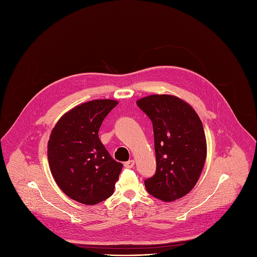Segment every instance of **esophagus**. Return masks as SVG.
I'll use <instances>...</instances> for the list:
<instances>
[{
  "label": "esophagus",
  "instance_id": "34e87169",
  "mask_svg": "<svg viewBox=\"0 0 257 257\" xmlns=\"http://www.w3.org/2000/svg\"><path fill=\"white\" fill-rule=\"evenodd\" d=\"M134 166H135L134 160H131V161L124 163V168H126V169H132V168H134Z\"/></svg>",
  "mask_w": 257,
  "mask_h": 257
}]
</instances>
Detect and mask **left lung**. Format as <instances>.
Returning a JSON list of instances; mask_svg holds the SVG:
<instances>
[{
	"mask_svg": "<svg viewBox=\"0 0 257 257\" xmlns=\"http://www.w3.org/2000/svg\"><path fill=\"white\" fill-rule=\"evenodd\" d=\"M137 105L153 125L156 172L145 180L147 191L164 202L178 200L196 184L203 171L207 143L194 109L170 94H152Z\"/></svg>",
	"mask_w": 257,
	"mask_h": 257,
	"instance_id": "8db88e82",
	"label": "left lung"
}]
</instances>
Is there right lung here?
<instances>
[{"label": "right lung", "mask_w": 257, "mask_h": 257, "mask_svg": "<svg viewBox=\"0 0 257 257\" xmlns=\"http://www.w3.org/2000/svg\"><path fill=\"white\" fill-rule=\"evenodd\" d=\"M118 104L94 100L76 106L57 121L48 141V163L60 187L72 200L95 205L114 192L122 164L114 161L98 139L105 117Z\"/></svg>", "instance_id": "1"}]
</instances>
